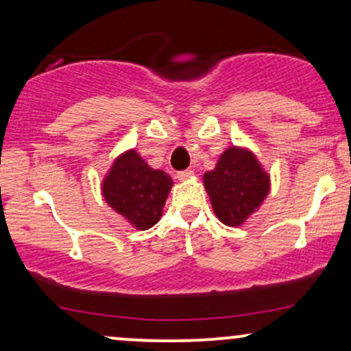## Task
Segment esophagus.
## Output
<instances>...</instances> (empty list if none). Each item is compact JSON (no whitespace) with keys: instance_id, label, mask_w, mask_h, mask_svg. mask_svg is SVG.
<instances>
[{"instance_id":"1","label":"esophagus","mask_w":351,"mask_h":351,"mask_svg":"<svg viewBox=\"0 0 351 351\" xmlns=\"http://www.w3.org/2000/svg\"><path fill=\"white\" fill-rule=\"evenodd\" d=\"M193 175H195V171H193V170L180 171V173H178V180H180V181H188L189 178H193Z\"/></svg>"}]
</instances>
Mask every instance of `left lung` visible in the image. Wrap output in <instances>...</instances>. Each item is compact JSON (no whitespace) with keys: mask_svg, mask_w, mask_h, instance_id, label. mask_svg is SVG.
I'll use <instances>...</instances> for the list:
<instances>
[{"mask_svg":"<svg viewBox=\"0 0 351 351\" xmlns=\"http://www.w3.org/2000/svg\"><path fill=\"white\" fill-rule=\"evenodd\" d=\"M213 211L226 226H243L271 191V176L256 155L244 147H228L216 168L203 175Z\"/></svg>","mask_w":351,"mask_h":351,"instance_id":"left-lung-1","label":"left lung"}]
</instances>
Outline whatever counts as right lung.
<instances>
[{"label": "right lung", "instance_id": "obj_1", "mask_svg": "<svg viewBox=\"0 0 351 351\" xmlns=\"http://www.w3.org/2000/svg\"><path fill=\"white\" fill-rule=\"evenodd\" d=\"M173 180L155 170L135 148L119 155L102 180V196L117 215L138 231L155 226L163 215Z\"/></svg>", "mask_w": 351, "mask_h": 351}]
</instances>
